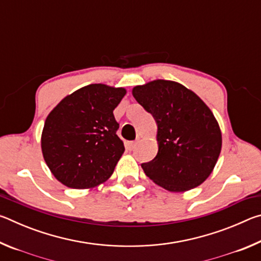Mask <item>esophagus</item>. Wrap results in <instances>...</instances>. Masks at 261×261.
<instances>
[{"instance_id": "34e87169", "label": "esophagus", "mask_w": 261, "mask_h": 261, "mask_svg": "<svg viewBox=\"0 0 261 261\" xmlns=\"http://www.w3.org/2000/svg\"><path fill=\"white\" fill-rule=\"evenodd\" d=\"M136 145H137V141H126L125 146L127 149H129V151H132V149L136 147Z\"/></svg>"}]
</instances>
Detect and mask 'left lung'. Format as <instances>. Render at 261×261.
<instances>
[{
  "label": "left lung",
  "instance_id": "8db88e82",
  "mask_svg": "<svg viewBox=\"0 0 261 261\" xmlns=\"http://www.w3.org/2000/svg\"><path fill=\"white\" fill-rule=\"evenodd\" d=\"M132 94L158 124V154L141 168L154 183L185 192L208 178L222 147L212 110L182 84L156 79L132 88Z\"/></svg>",
  "mask_w": 261,
  "mask_h": 261
}]
</instances>
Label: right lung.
<instances>
[{
    "mask_svg": "<svg viewBox=\"0 0 261 261\" xmlns=\"http://www.w3.org/2000/svg\"><path fill=\"white\" fill-rule=\"evenodd\" d=\"M126 90L91 84L65 96L48 114L41 151L55 178L71 189H93L114 173L124 153L113 110Z\"/></svg>",
    "mask_w": 261,
    "mask_h": 261,
    "instance_id": "1",
    "label": "right lung"
}]
</instances>
